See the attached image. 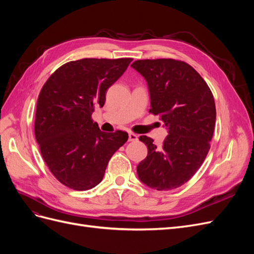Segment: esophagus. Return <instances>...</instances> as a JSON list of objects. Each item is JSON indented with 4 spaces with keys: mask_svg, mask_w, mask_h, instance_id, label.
Returning <instances> with one entry per match:
<instances>
[{
    "mask_svg": "<svg viewBox=\"0 0 254 254\" xmlns=\"http://www.w3.org/2000/svg\"><path fill=\"white\" fill-rule=\"evenodd\" d=\"M128 140L130 142H134V141H137V135L133 132H129L128 133Z\"/></svg>",
    "mask_w": 254,
    "mask_h": 254,
    "instance_id": "esophagus-1",
    "label": "esophagus"
}]
</instances>
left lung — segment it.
I'll return each mask as SVG.
<instances>
[{
  "label": "left lung",
  "instance_id": "obj_1",
  "mask_svg": "<svg viewBox=\"0 0 254 254\" xmlns=\"http://www.w3.org/2000/svg\"><path fill=\"white\" fill-rule=\"evenodd\" d=\"M147 82L152 114L167 128L162 145L151 137L139 139L148 153L136 166L139 179L157 190H170L188 182L210 150L216 108L206 82L195 68L175 59L136 60L131 64Z\"/></svg>",
  "mask_w": 254,
  "mask_h": 254
}]
</instances>
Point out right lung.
Masks as SVG:
<instances>
[{"label":"right lung","instance_id":"add662e5","mask_svg":"<svg viewBox=\"0 0 254 254\" xmlns=\"http://www.w3.org/2000/svg\"><path fill=\"white\" fill-rule=\"evenodd\" d=\"M131 58L70 61L44 83L37 102L35 136L51 173L75 190L103 180L110 158L128 140L118 130L104 132L91 119L106 92L127 70Z\"/></svg>","mask_w":254,"mask_h":254}]
</instances>
